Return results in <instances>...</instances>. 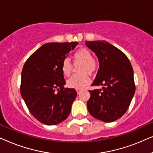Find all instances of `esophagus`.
Wrapping results in <instances>:
<instances>
[{"label": "esophagus", "mask_w": 153, "mask_h": 153, "mask_svg": "<svg viewBox=\"0 0 153 153\" xmlns=\"http://www.w3.org/2000/svg\"><path fill=\"white\" fill-rule=\"evenodd\" d=\"M76 92H77V93L78 94H79L81 93V89H76Z\"/></svg>", "instance_id": "34e87169"}]
</instances>
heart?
I'll return each mask as SVG.
<instances>
[{
  "label": "heart",
  "mask_w": 153,
  "mask_h": 153,
  "mask_svg": "<svg viewBox=\"0 0 153 153\" xmlns=\"http://www.w3.org/2000/svg\"><path fill=\"white\" fill-rule=\"evenodd\" d=\"M75 61L83 62L81 67L80 74H74L68 80V85L70 88L76 89H82L91 82V78L87 72L93 73L97 67V61L93 57L92 53L86 48L82 47L77 49L73 54ZM61 70L64 76H69L72 73V65L69 58L62 60Z\"/></svg>",
  "instance_id": "1"
}]
</instances>
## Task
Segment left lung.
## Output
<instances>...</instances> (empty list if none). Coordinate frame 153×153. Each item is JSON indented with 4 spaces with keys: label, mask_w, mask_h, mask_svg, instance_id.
Listing matches in <instances>:
<instances>
[{
    "label": "left lung",
    "mask_w": 153,
    "mask_h": 153,
    "mask_svg": "<svg viewBox=\"0 0 153 153\" xmlns=\"http://www.w3.org/2000/svg\"><path fill=\"white\" fill-rule=\"evenodd\" d=\"M85 45L95 52L100 62L91 85H103L102 89L88 91V110L98 120L114 122L125 114L134 95L133 68L127 56L108 42L87 41Z\"/></svg>",
    "instance_id": "8db88e82"
}]
</instances>
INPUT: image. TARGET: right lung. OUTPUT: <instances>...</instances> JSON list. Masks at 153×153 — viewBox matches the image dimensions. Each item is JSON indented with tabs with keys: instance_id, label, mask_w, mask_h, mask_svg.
<instances>
[{
	"instance_id": "1",
	"label": "right lung",
	"mask_w": 153,
	"mask_h": 153,
	"mask_svg": "<svg viewBox=\"0 0 153 153\" xmlns=\"http://www.w3.org/2000/svg\"><path fill=\"white\" fill-rule=\"evenodd\" d=\"M77 45V42L45 44L23 67L21 95L30 114L43 124L57 125L70 114L77 93L64 87L61 63Z\"/></svg>"
}]
</instances>
